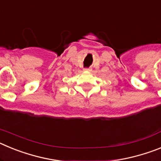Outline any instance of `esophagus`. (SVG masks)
I'll return each mask as SVG.
<instances>
[{"label":"esophagus","mask_w":161,"mask_h":161,"mask_svg":"<svg viewBox=\"0 0 161 161\" xmlns=\"http://www.w3.org/2000/svg\"><path fill=\"white\" fill-rule=\"evenodd\" d=\"M84 70L86 71V72H89V71H91V68H84Z\"/></svg>","instance_id":"obj_1"}]
</instances>
